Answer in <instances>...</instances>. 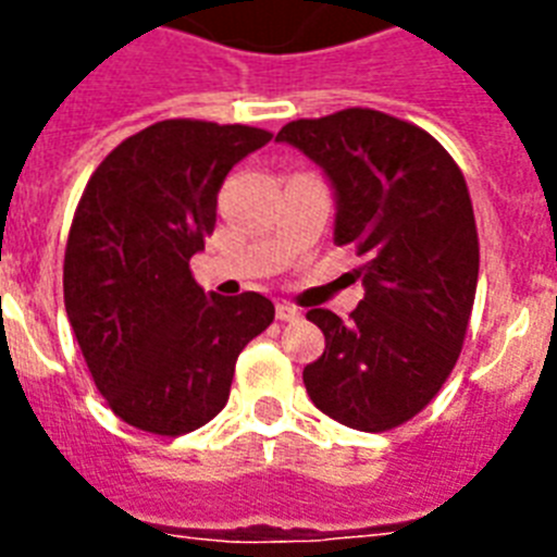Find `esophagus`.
<instances>
[{
  "label": "esophagus",
  "instance_id": "obj_1",
  "mask_svg": "<svg viewBox=\"0 0 557 557\" xmlns=\"http://www.w3.org/2000/svg\"><path fill=\"white\" fill-rule=\"evenodd\" d=\"M277 318L280 321H297V318H300V309L292 304H277Z\"/></svg>",
  "mask_w": 557,
  "mask_h": 557
}]
</instances>
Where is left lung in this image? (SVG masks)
<instances>
[{
  "label": "left lung",
  "mask_w": 557,
  "mask_h": 557,
  "mask_svg": "<svg viewBox=\"0 0 557 557\" xmlns=\"http://www.w3.org/2000/svg\"><path fill=\"white\" fill-rule=\"evenodd\" d=\"M277 141L323 170L335 245L364 260V300L347 321L306 312L326 335L306 393L335 422L389 431L440 393L466 341L480 271L466 178L433 135L375 109L292 121Z\"/></svg>",
  "instance_id": "left-lung-1"
}]
</instances>
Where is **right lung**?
I'll list each match as a JSON object with an SVG mask.
<instances>
[{"label":"right lung","instance_id":"1","mask_svg":"<svg viewBox=\"0 0 557 557\" xmlns=\"http://www.w3.org/2000/svg\"><path fill=\"white\" fill-rule=\"evenodd\" d=\"M269 141L257 126L159 121L117 144L83 190L65 314L107 405L133 428L178 436L210 422L245 344L274 321L269 297L205 295L190 274L219 187Z\"/></svg>","mask_w":557,"mask_h":557}]
</instances>
